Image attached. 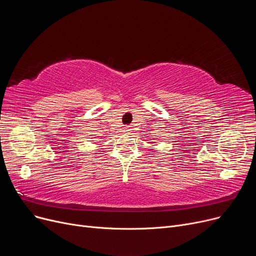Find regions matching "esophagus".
I'll return each mask as SVG.
<instances>
[{"label": "esophagus", "instance_id": "obj_1", "mask_svg": "<svg viewBox=\"0 0 256 256\" xmlns=\"http://www.w3.org/2000/svg\"><path fill=\"white\" fill-rule=\"evenodd\" d=\"M124 133H126V134H130V128L128 126H126V128H124Z\"/></svg>", "mask_w": 256, "mask_h": 256}]
</instances>
